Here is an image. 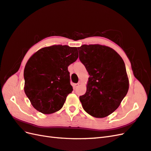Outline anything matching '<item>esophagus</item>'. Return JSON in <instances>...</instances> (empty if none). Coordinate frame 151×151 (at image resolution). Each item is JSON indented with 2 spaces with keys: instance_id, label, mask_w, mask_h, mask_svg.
I'll list each match as a JSON object with an SVG mask.
<instances>
[{
  "instance_id": "esophagus-1",
  "label": "esophagus",
  "mask_w": 151,
  "mask_h": 151,
  "mask_svg": "<svg viewBox=\"0 0 151 151\" xmlns=\"http://www.w3.org/2000/svg\"><path fill=\"white\" fill-rule=\"evenodd\" d=\"M79 86V83H73V89H76L77 87H78V86Z\"/></svg>"
}]
</instances>
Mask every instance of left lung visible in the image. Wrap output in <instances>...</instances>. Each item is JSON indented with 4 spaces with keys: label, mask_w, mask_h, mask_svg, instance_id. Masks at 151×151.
<instances>
[{
    "label": "left lung",
    "mask_w": 151,
    "mask_h": 151,
    "mask_svg": "<svg viewBox=\"0 0 151 151\" xmlns=\"http://www.w3.org/2000/svg\"><path fill=\"white\" fill-rule=\"evenodd\" d=\"M78 50L80 60L89 75L86 93L79 97L82 107L93 117H106L128 92L125 63L114 50L104 45H83Z\"/></svg>",
    "instance_id": "left-lung-1"
}]
</instances>
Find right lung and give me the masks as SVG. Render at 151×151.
<instances>
[{"label":"right lung","mask_w":151,"mask_h":151,"mask_svg":"<svg viewBox=\"0 0 151 151\" xmlns=\"http://www.w3.org/2000/svg\"><path fill=\"white\" fill-rule=\"evenodd\" d=\"M78 57L76 47L52 45L36 52L24 68V91L35 109L51 114L64 106L73 91L68 66Z\"/></svg>","instance_id":"obj_1"}]
</instances>
